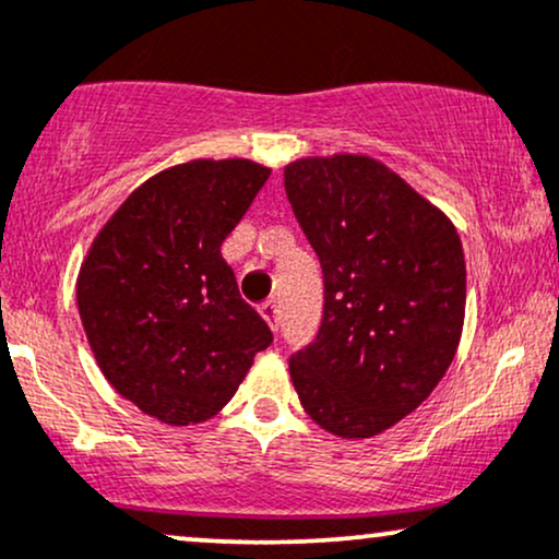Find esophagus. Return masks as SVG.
Wrapping results in <instances>:
<instances>
[{
	"instance_id": "esophagus-1",
	"label": "esophagus",
	"mask_w": 559,
	"mask_h": 559,
	"mask_svg": "<svg viewBox=\"0 0 559 559\" xmlns=\"http://www.w3.org/2000/svg\"><path fill=\"white\" fill-rule=\"evenodd\" d=\"M278 301L275 299H267V301H262L260 305V316L267 320V325H271L273 331H278Z\"/></svg>"
}]
</instances>
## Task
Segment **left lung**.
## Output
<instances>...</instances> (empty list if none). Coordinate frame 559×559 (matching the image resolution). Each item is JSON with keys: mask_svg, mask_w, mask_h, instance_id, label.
Instances as JSON below:
<instances>
[{"mask_svg": "<svg viewBox=\"0 0 559 559\" xmlns=\"http://www.w3.org/2000/svg\"><path fill=\"white\" fill-rule=\"evenodd\" d=\"M286 197L323 267L318 338L288 360L301 407L342 439H373L431 396L460 346L457 228L368 155L301 157Z\"/></svg>", "mask_w": 559, "mask_h": 559, "instance_id": "1", "label": "left lung"}]
</instances>
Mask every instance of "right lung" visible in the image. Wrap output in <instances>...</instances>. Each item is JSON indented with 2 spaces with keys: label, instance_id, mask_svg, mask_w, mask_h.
<instances>
[{
  "label": "right lung",
  "instance_id": "1",
  "mask_svg": "<svg viewBox=\"0 0 559 559\" xmlns=\"http://www.w3.org/2000/svg\"><path fill=\"white\" fill-rule=\"evenodd\" d=\"M254 159H189L146 178L99 228L75 299L110 386L165 426H197L273 342L221 247L265 186Z\"/></svg>",
  "mask_w": 559,
  "mask_h": 559
}]
</instances>
